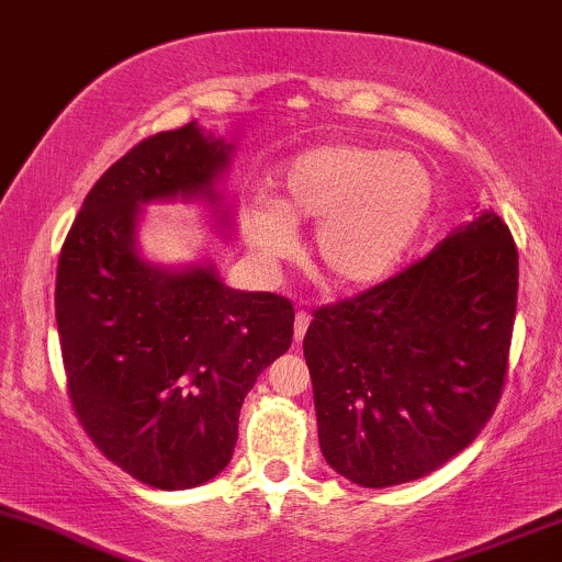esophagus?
<instances>
[{
	"mask_svg": "<svg viewBox=\"0 0 562 562\" xmlns=\"http://www.w3.org/2000/svg\"><path fill=\"white\" fill-rule=\"evenodd\" d=\"M308 319H312V317H308V312H303V308H301L299 314H295V325H293V338H295V344H301L303 335H306Z\"/></svg>",
	"mask_w": 562,
	"mask_h": 562,
	"instance_id": "34e87169",
	"label": "esophagus"
}]
</instances>
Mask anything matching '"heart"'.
<instances>
[{"instance_id": "b5f03b06", "label": "heart", "mask_w": 562, "mask_h": 562, "mask_svg": "<svg viewBox=\"0 0 562 562\" xmlns=\"http://www.w3.org/2000/svg\"><path fill=\"white\" fill-rule=\"evenodd\" d=\"M436 200L423 160L364 145L301 153L280 173V195L250 198L243 224L250 248L272 267L295 248V224L317 222L312 254L340 288H364L398 267Z\"/></svg>"}]
</instances>
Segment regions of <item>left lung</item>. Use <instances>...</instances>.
Instances as JSON below:
<instances>
[{
	"instance_id": "obj_1",
	"label": "left lung",
	"mask_w": 562,
	"mask_h": 562,
	"mask_svg": "<svg viewBox=\"0 0 562 562\" xmlns=\"http://www.w3.org/2000/svg\"><path fill=\"white\" fill-rule=\"evenodd\" d=\"M518 250L492 209L383 285L319 308L303 338L319 449L357 486L423 479L499 402Z\"/></svg>"
}]
</instances>
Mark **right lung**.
<instances>
[{"mask_svg":"<svg viewBox=\"0 0 562 562\" xmlns=\"http://www.w3.org/2000/svg\"><path fill=\"white\" fill-rule=\"evenodd\" d=\"M235 145L198 121L139 142L97 179L57 263L55 317L70 402L97 449L153 488L182 492L229 465L240 406L290 348L288 299L224 285L211 256L142 254L145 205L198 203L235 235L222 190Z\"/></svg>","mask_w":562,"mask_h":562,"instance_id":"right-lung-1","label":"right lung"}]
</instances>
